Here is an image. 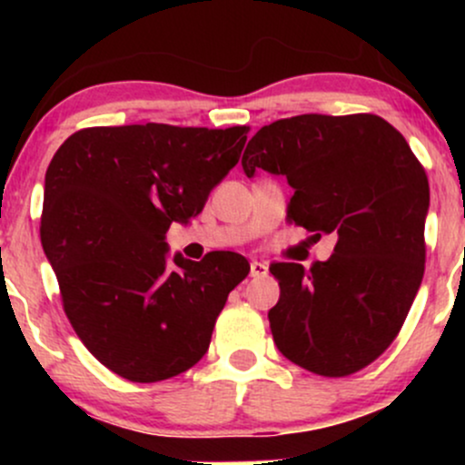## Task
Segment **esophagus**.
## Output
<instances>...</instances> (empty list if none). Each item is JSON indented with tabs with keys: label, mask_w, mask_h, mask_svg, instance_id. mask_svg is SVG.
Instances as JSON below:
<instances>
[{
	"label": "esophagus",
	"mask_w": 465,
	"mask_h": 465,
	"mask_svg": "<svg viewBox=\"0 0 465 465\" xmlns=\"http://www.w3.org/2000/svg\"><path fill=\"white\" fill-rule=\"evenodd\" d=\"M266 273H269V266L264 262H258V260L251 262V277H264Z\"/></svg>",
	"instance_id": "esophagus-1"
}]
</instances>
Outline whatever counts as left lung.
Instances as JSON below:
<instances>
[{
	"label": "left lung",
	"mask_w": 465,
	"mask_h": 465,
	"mask_svg": "<svg viewBox=\"0 0 465 465\" xmlns=\"http://www.w3.org/2000/svg\"><path fill=\"white\" fill-rule=\"evenodd\" d=\"M284 174L286 221L334 253L303 269L273 262L280 302L269 311L277 350L303 370L343 378L393 343L424 277L429 179L402 133L373 114L295 115L262 126L242 154Z\"/></svg>",
	"instance_id": "obj_1"
}]
</instances>
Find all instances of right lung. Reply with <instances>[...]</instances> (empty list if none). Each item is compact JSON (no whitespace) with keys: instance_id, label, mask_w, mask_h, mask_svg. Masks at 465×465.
Instances as JSON below:
<instances>
[{"instance_id":"1","label":"right lung","mask_w":465,"mask_h":465,"mask_svg":"<svg viewBox=\"0 0 465 465\" xmlns=\"http://www.w3.org/2000/svg\"><path fill=\"white\" fill-rule=\"evenodd\" d=\"M249 126H89L45 173L41 244L74 332L106 370L159 382L210 348L229 292L249 275L233 251L165 260V232L201 214L238 163Z\"/></svg>"}]
</instances>
